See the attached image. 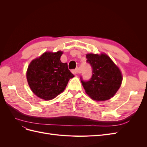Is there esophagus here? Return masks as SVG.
<instances>
[{
	"instance_id": "1",
	"label": "esophagus",
	"mask_w": 147,
	"mask_h": 147,
	"mask_svg": "<svg viewBox=\"0 0 147 147\" xmlns=\"http://www.w3.org/2000/svg\"><path fill=\"white\" fill-rule=\"evenodd\" d=\"M72 72H73V74H74V75H77V74H78L79 73V70H78V69L77 68V69H76L75 70H73Z\"/></svg>"
}]
</instances>
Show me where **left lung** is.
I'll use <instances>...</instances> for the list:
<instances>
[{"label": "left lung", "mask_w": 147, "mask_h": 147, "mask_svg": "<svg viewBox=\"0 0 147 147\" xmlns=\"http://www.w3.org/2000/svg\"><path fill=\"white\" fill-rule=\"evenodd\" d=\"M86 57L92 68L90 80H81L86 93L96 101H105L112 98L122 83L123 75L119 68L105 53H88Z\"/></svg>", "instance_id": "obj_1"}]
</instances>
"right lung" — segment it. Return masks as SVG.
Listing matches in <instances>:
<instances>
[{
  "label": "right lung",
  "instance_id": "add662e5",
  "mask_svg": "<svg viewBox=\"0 0 147 147\" xmlns=\"http://www.w3.org/2000/svg\"><path fill=\"white\" fill-rule=\"evenodd\" d=\"M63 51H46L30 62L26 78L31 91L39 98L50 100L63 92L74 75L60 60Z\"/></svg>",
  "mask_w": 147,
  "mask_h": 147
}]
</instances>
